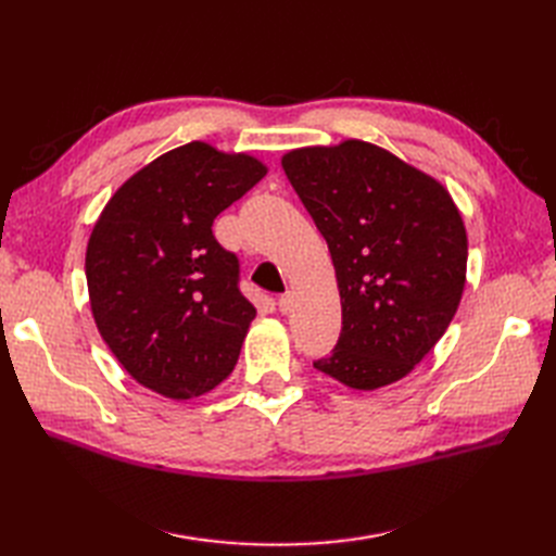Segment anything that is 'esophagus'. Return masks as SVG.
<instances>
[{"instance_id": "obj_1", "label": "esophagus", "mask_w": 556, "mask_h": 556, "mask_svg": "<svg viewBox=\"0 0 556 556\" xmlns=\"http://www.w3.org/2000/svg\"><path fill=\"white\" fill-rule=\"evenodd\" d=\"M292 306H294V294H292V292H285V294L278 299V308H280V313L288 315V313L292 311Z\"/></svg>"}]
</instances>
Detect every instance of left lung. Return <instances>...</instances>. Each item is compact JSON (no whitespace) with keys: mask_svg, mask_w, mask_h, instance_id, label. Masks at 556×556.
Returning <instances> with one entry per match:
<instances>
[{"mask_svg":"<svg viewBox=\"0 0 556 556\" xmlns=\"http://www.w3.org/2000/svg\"><path fill=\"white\" fill-rule=\"evenodd\" d=\"M280 164L327 241L341 294V339L313 366L359 392L406 378L464 294L468 239L452 194L359 139L294 148Z\"/></svg>","mask_w":556,"mask_h":556,"instance_id":"8db88e82","label":"left lung"}]
</instances>
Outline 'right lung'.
<instances>
[{"label":"right lung","mask_w":556,"mask_h":556,"mask_svg":"<svg viewBox=\"0 0 556 556\" xmlns=\"http://www.w3.org/2000/svg\"><path fill=\"white\" fill-rule=\"evenodd\" d=\"M268 166L190 141L129 176L86 250L94 325L139 384L190 401L229 378L257 311L239 292V260L213 220Z\"/></svg>","instance_id":"obj_1"}]
</instances>
